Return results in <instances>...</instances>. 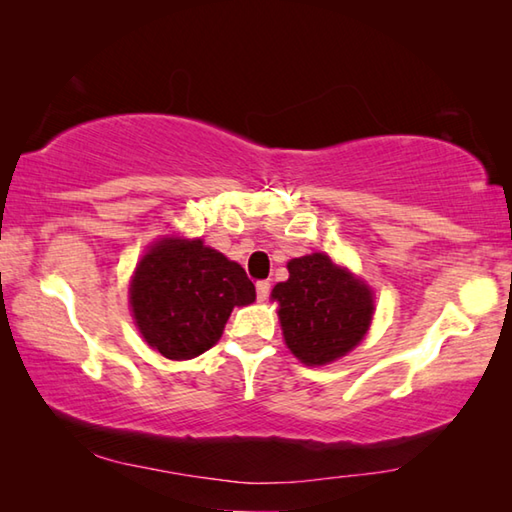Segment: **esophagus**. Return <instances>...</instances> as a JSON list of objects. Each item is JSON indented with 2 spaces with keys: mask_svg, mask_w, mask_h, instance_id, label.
Here are the masks:
<instances>
[{
  "mask_svg": "<svg viewBox=\"0 0 512 512\" xmlns=\"http://www.w3.org/2000/svg\"><path fill=\"white\" fill-rule=\"evenodd\" d=\"M268 293H271V282H268V280H259V282H257V298H259V300H266Z\"/></svg>",
  "mask_w": 512,
  "mask_h": 512,
  "instance_id": "obj_1",
  "label": "esophagus"
}]
</instances>
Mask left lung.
Returning a JSON list of instances; mask_svg holds the SVG:
<instances>
[{
    "label": "left lung",
    "mask_w": 512,
    "mask_h": 512,
    "mask_svg": "<svg viewBox=\"0 0 512 512\" xmlns=\"http://www.w3.org/2000/svg\"><path fill=\"white\" fill-rule=\"evenodd\" d=\"M273 300L289 350L307 366L348 354L368 332L372 293L323 253L289 262V280L275 284Z\"/></svg>",
    "instance_id": "left-lung-1"
}]
</instances>
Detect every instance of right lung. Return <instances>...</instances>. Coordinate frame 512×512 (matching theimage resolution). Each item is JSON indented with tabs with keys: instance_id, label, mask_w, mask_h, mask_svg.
Instances as JSON below:
<instances>
[{
	"instance_id": "right-lung-1",
	"label": "right lung",
	"mask_w": 512,
	"mask_h": 512,
	"mask_svg": "<svg viewBox=\"0 0 512 512\" xmlns=\"http://www.w3.org/2000/svg\"><path fill=\"white\" fill-rule=\"evenodd\" d=\"M255 300L244 268L201 239H164L137 264L131 307L146 343L167 359H194L221 339L232 309Z\"/></svg>"
}]
</instances>
